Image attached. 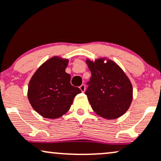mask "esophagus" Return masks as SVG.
Listing matches in <instances>:
<instances>
[{
  "label": "esophagus",
  "mask_w": 161,
  "mask_h": 161,
  "mask_svg": "<svg viewBox=\"0 0 161 161\" xmlns=\"http://www.w3.org/2000/svg\"><path fill=\"white\" fill-rule=\"evenodd\" d=\"M79 88H80V90L82 91V92H84L85 91H86V86H85L84 84L81 85V86H79Z\"/></svg>",
  "instance_id": "1"
}]
</instances>
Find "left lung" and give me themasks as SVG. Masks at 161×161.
I'll use <instances>...</instances> for the list:
<instances>
[{"mask_svg":"<svg viewBox=\"0 0 161 161\" xmlns=\"http://www.w3.org/2000/svg\"><path fill=\"white\" fill-rule=\"evenodd\" d=\"M86 64L92 77L86 95L94 111L108 119L123 115L130 107L133 92L132 83L123 70L105 57L94 62L88 59Z\"/></svg>","mask_w":161,"mask_h":161,"instance_id":"8db88e82","label":"left lung"}]
</instances>
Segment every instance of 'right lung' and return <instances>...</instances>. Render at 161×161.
Wrapping results in <instances>:
<instances>
[{
  "label": "right lung",
  "instance_id": "right-lung-1",
  "mask_svg": "<svg viewBox=\"0 0 161 161\" xmlns=\"http://www.w3.org/2000/svg\"><path fill=\"white\" fill-rule=\"evenodd\" d=\"M69 60L53 57L40 66L28 87V98L32 108L45 118L57 119L69 110L74 97L81 92L70 84L66 73Z\"/></svg>",
  "mask_w": 161,
  "mask_h": 161
}]
</instances>
